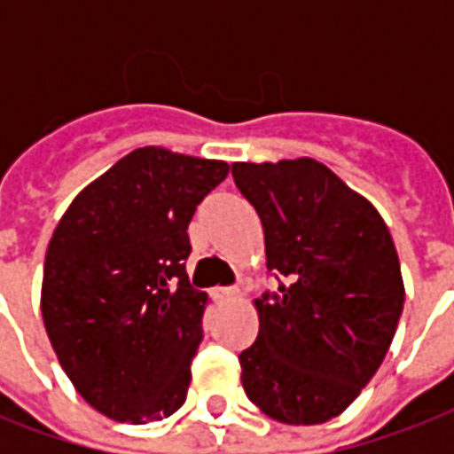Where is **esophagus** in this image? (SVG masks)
Here are the masks:
<instances>
[{
    "instance_id": "34e87169",
    "label": "esophagus",
    "mask_w": 454,
    "mask_h": 454,
    "mask_svg": "<svg viewBox=\"0 0 454 454\" xmlns=\"http://www.w3.org/2000/svg\"><path fill=\"white\" fill-rule=\"evenodd\" d=\"M219 299H223V301H235V299H240V290L238 287H223V290H219Z\"/></svg>"
}]
</instances>
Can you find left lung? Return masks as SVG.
<instances>
[{
    "label": "left lung",
    "instance_id": "8db88e82",
    "mask_svg": "<svg viewBox=\"0 0 454 454\" xmlns=\"http://www.w3.org/2000/svg\"><path fill=\"white\" fill-rule=\"evenodd\" d=\"M263 226L278 294L254 299L259 334L240 353L242 387L263 415L323 424L380 370L405 287L387 223L370 200L313 157L233 162Z\"/></svg>",
    "mask_w": 454,
    "mask_h": 454
}]
</instances>
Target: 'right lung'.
<instances>
[{
	"label": "right lung",
	"instance_id": "right-lung-1",
	"mask_svg": "<svg viewBox=\"0 0 454 454\" xmlns=\"http://www.w3.org/2000/svg\"><path fill=\"white\" fill-rule=\"evenodd\" d=\"M223 160L160 145L117 160L70 202L46 249L42 317L60 367L101 415H174L191 387L209 297L185 273L188 223Z\"/></svg>",
	"mask_w": 454,
	"mask_h": 454
}]
</instances>
